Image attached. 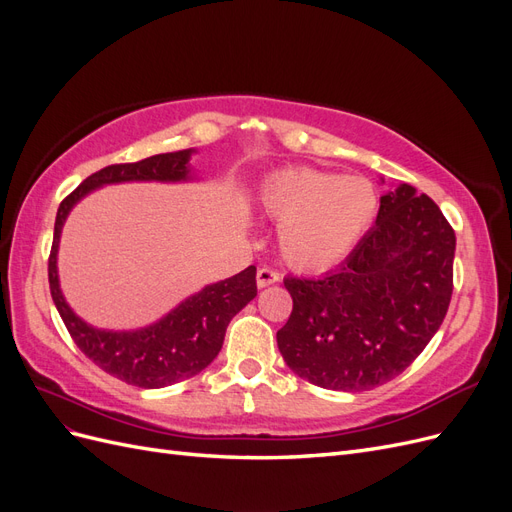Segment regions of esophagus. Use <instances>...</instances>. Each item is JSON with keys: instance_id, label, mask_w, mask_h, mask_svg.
Wrapping results in <instances>:
<instances>
[{"instance_id": "1", "label": "esophagus", "mask_w": 512, "mask_h": 512, "mask_svg": "<svg viewBox=\"0 0 512 512\" xmlns=\"http://www.w3.org/2000/svg\"><path fill=\"white\" fill-rule=\"evenodd\" d=\"M282 280V275L277 273L275 269H269V267H262V269H258V273H256V284H258V288H267V286H271V284H277Z\"/></svg>"}]
</instances>
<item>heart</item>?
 <instances>
[{
    "instance_id": "b5f03b06",
    "label": "heart",
    "mask_w": 512,
    "mask_h": 512,
    "mask_svg": "<svg viewBox=\"0 0 512 512\" xmlns=\"http://www.w3.org/2000/svg\"><path fill=\"white\" fill-rule=\"evenodd\" d=\"M260 203L280 222V247L290 265L320 271L359 243L374 222L378 196L363 177L288 168L265 181Z\"/></svg>"
}]
</instances>
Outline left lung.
Returning a JSON list of instances; mask_svg holds the SVG:
<instances>
[{
    "mask_svg": "<svg viewBox=\"0 0 512 512\" xmlns=\"http://www.w3.org/2000/svg\"><path fill=\"white\" fill-rule=\"evenodd\" d=\"M455 230L408 183L380 198L376 226L344 265L286 277L288 322L277 331L286 365L322 389L359 393L399 376L436 335L453 294Z\"/></svg>",
    "mask_w": 512,
    "mask_h": 512,
    "instance_id": "obj_1",
    "label": "left lung"
}]
</instances>
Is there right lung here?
Returning a JSON list of instances; mask_svg holds the SVG:
<instances>
[{
    "instance_id": "right-lung-1",
    "label": "right lung",
    "mask_w": 512,
    "mask_h": 512,
    "mask_svg": "<svg viewBox=\"0 0 512 512\" xmlns=\"http://www.w3.org/2000/svg\"><path fill=\"white\" fill-rule=\"evenodd\" d=\"M192 149L158 153L141 162L111 164L89 175L57 209L49 256V286L57 312L74 344L106 374L141 389H162L203 371L222 350L232 316L256 297V267H247L224 282L205 286L185 299L160 322L138 331H100L76 316L57 280V247L70 209L91 190L121 181H185L190 179Z\"/></svg>"
}]
</instances>
